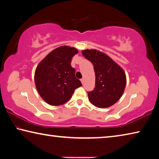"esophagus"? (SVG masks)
Instances as JSON below:
<instances>
[{"label":"esophagus","instance_id":"esophagus-1","mask_svg":"<svg viewBox=\"0 0 159 159\" xmlns=\"http://www.w3.org/2000/svg\"><path fill=\"white\" fill-rule=\"evenodd\" d=\"M80 81H81L82 84H83V83H84V79H80Z\"/></svg>","mask_w":159,"mask_h":159}]
</instances>
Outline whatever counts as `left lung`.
<instances>
[{
	"label": "left lung",
	"instance_id": "left-lung-1",
	"mask_svg": "<svg viewBox=\"0 0 159 159\" xmlns=\"http://www.w3.org/2000/svg\"><path fill=\"white\" fill-rule=\"evenodd\" d=\"M84 57L93 63L95 87L88 93V99L99 108H107L119 100L126 85L125 73L105 53L95 49L82 50Z\"/></svg>",
	"mask_w": 159,
	"mask_h": 159
}]
</instances>
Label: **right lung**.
Instances as JSON below:
<instances>
[{
	"label": "right lung",
	"instance_id": "obj_1",
	"mask_svg": "<svg viewBox=\"0 0 159 159\" xmlns=\"http://www.w3.org/2000/svg\"><path fill=\"white\" fill-rule=\"evenodd\" d=\"M79 52L67 45L58 47L46 55L36 69L34 81L37 91L50 105H62L68 102L75 89L82 85L75 76L71 59Z\"/></svg>",
	"mask_w": 159,
	"mask_h": 159
}]
</instances>
